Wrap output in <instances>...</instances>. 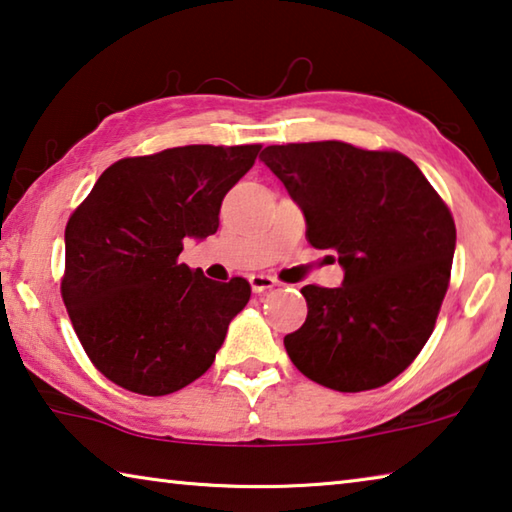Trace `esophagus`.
I'll return each instance as SVG.
<instances>
[{"mask_svg":"<svg viewBox=\"0 0 512 512\" xmlns=\"http://www.w3.org/2000/svg\"><path fill=\"white\" fill-rule=\"evenodd\" d=\"M277 284L280 282L271 275H250V289H253V293H266L277 287Z\"/></svg>","mask_w":512,"mask_h":512,"instance_id":"34e87169","label":"esophagus"}]
</instances>
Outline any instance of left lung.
Instances as JSON below:
<instances>
[{
  "instance_id": "1",
  "label": "left lung",
  "mask_w": 512,
  "mask_h": 512,
  "mask_svg": "<svg viewBox=\"0 0 512 512\" xmlns=\"http://www.w3.org/2000/svg\"><path fill=\"white\" fill-rule=\"evenodd\" d=\"M262 160L307 221L309 244L343 266L336 289L302 287L305 325L284 336L302 375L341 393L411 366L449 287L456 225L418 164L345 142L266 146Z\"/></svg>"
}]
</instances>
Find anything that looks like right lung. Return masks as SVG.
I'll return each mask as SVG.
<instances>
[{
  "mask_svg": "<svg viewBox=\"0 0 512 512\" xmlns=\"http://www.w3.org/2000/svg\"><path fill=\"white\" fill-rule=\"evenodd\" d=\"M259 144L176 146L101 173L65 228V307L83 350L117 386L169 395L212 366L250 300L244 277L214 282L178 262L219 228L223 196Z\"/></svg>",
  "mask_w": 512,
  "mask_h": 512,
  "instance_id": "add662e5",
  "label": "right lung"
}]
</instances>
